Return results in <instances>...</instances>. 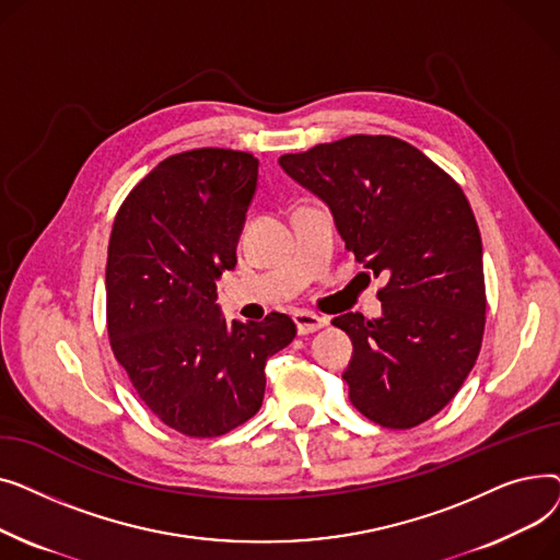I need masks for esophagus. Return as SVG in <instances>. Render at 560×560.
I'll use <instances>...</instances> for the list:
<instances>
[{
  "mask_svg": "<svg viewBox=\"0 0 560 560\" xmlns=\"http://www.w3.org/2000/svg\"><path fill=\"white\" fill-rule=\"evenodd\" d=\"M292 319H295V325H298L300 336H306V334L319 331L322 327H327V325H329V319H327V317L315 315V313H311V311H298L295 315H292Z\"/></svg>",
  "mask_w": 560,
  "mask_h": 560,
  "instance_id": "34e87169",
  "label": "esophagus"
}]
</instances>
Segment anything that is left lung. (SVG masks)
<instances>
[{"label": "left lung", "mask_w": 560, "mask_h": 560, "mask_svg": "<svg viewBox=\"0 0 560 560\" xmlns=\"http://www.w3.org/2000/svg\"><path fill=\"white\" fill-rule=\"evenodd\" d=\"M279 165L325 201L384 313L331 319L354 345L349 401L386 429L433 418L475 368L486 327L481 233L452 176L393 136H349Z\"/></svg>", "instance_id": "left-lung-1"}]
</instances>
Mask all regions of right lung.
Instances as JSON below:
<instances>
[{"label": "right lung", "instance_id": "1", "mask_svg": "<svg viewBox=\"0 0 560 560\" xmlns=\"http://www.w3.org/2000/svg\"><path fill=\"white\" fill-rule=\"evenodd\" d=\"M258 182L247 152L203 147L161 161L115 215L106 262L113 354L152 413L190 438L241 427L262 404L265 363L298 329L220 315L215 281L235 268Z\"/></svg>", "mask_w": 560, "mask_h": 560}]
</instances>
